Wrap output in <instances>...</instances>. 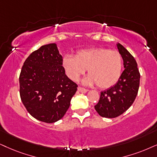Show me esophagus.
I'll use <instances>...</instances> for the list:
<instances>
[{"instance_id":"esophagus-1","label":"esophagus","mask_w":157,"mask_h":157,"mask_svg":"<svg viewBox=\"0 0 157 157\" xmlns=\"http://www.w3.org/2000/svg\"><path fill=\"white\" fill-rule=\"evenodd\" d=\"M77 90H78L79 92L83 93H87V92H88V90H87V89H85V88H82V87H78V88H77Z\"/></svg>"}]
</instances>
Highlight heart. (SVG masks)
<instances>
[{
    "instance_id": "obj_1",
    "label": "heart",
    "mask_w": 157,
    "mask_h": 157,
    "mask_svg": "<svg viewBox=\"0 0 157 157\" xmlns=\"http://www.w3.org/2000/svg\"><path fill=\"white\" fill-rule=\"evenodd\" d=\"M65 72L69 79L77 81L88 69L90 75L83 80L85 84L106 89L116 84L122 72L123 60L118 51L104 48L78 51L75 56H66L62 60Z\"/></svg>"
}]
</instances>
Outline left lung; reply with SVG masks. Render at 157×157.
Here are the masks:
<instances>
[{
	"label": "left lung",
	"instance_id": "8db88e82",
	"mask_svg": "<svg viewBox=\"0 0 157 157\" xmlns=\"http://www.w3.org/2000/svg\"><path fill=\"white\" fill-rule=\"evenodd\" d=\"M119 53L123 59L124 70L114 86L101 92L99 101L95 109L100 116L114 118L123 114L133 104L140 85V72L134 57L120 43Z\"/></svg>",
	"mask_w": 157,
	"mask_h": 157
}]
</instances>
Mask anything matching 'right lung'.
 Segmentation results:
<instances>
[{
  "label": "right lung",
  "instance_id": "add662e5",
  "mask_svg": "<svg viewBox=\"0 0 157 157\" xmlns=\"http://www.w3.org/2000/svg\"><path fill=\"white\" fill-rule=\"evenodd\" d=\"M56 43L43 45L26 59L19 75V93L33 117L46 123L61 120L77 85L65 75Z\"/></svg>",
  "mask_w": 157,
  "mask_h": 157
}]
</instances>
